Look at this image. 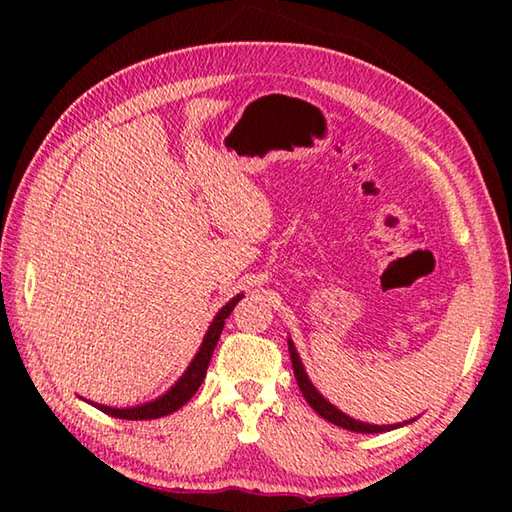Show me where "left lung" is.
<instances>
[{"mask_svg":"<svg viewBox=\"0 0 512 512\" xmlns=\"http://www.w3.org/2000/svg\"><path fill=\"white\" fill-rule=\"evenodd\" d=\"M289 354H291V363H293V375H296V381H298V386H300V391H302V397H305L311 409H314L320 415V418H325L327 422H332V424H336V427H343V429H348V431H357V433L391 431V429L404 427V424L411 422V420H406L404 424L402 422L400 424H368V422H361V420L350 418V415H345L343 411L336 409L332 402H327L325 397L316 391V386L309 381L307 372H305V366H302V361H300L298 352H296V345H293L291 339H289Z\"/></svg>","mask_w":512,"mask_h":512,"instance_id":"1","label":"left lung"}]
</instances>
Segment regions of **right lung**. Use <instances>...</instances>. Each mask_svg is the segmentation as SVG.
Listing matches in <instances>:
<instances>
[{
	"label": "right lung",
	"mask_w": 512,
	"mask_h": 512,
	"mask_svg": "<svg viewBox=\"0 0 512 512\" xmlns=\"http://www.w3.org/2000/svg\"><path fill=\"white\" fill-rule=\"evenodd\" d=\"M241 298H244V293H239V296L232 298L228 305H225L219 311V314L214 316L212 325H210V329H207L205 339L201 343V348H198L196 357L192 359V363H189L187 370L183 372V377H180L167 393L160 395L158 400L146 402V404H140V406H131V409H115V406H103V404H97V402H90V404L97 406L99 411L112 415V418H121V420H155V418H162V415H169L173 411H178L180 406H185L189 400H192L194 393L198 391V386L203 384L207 366H210L214 348H216V343H219V336L223 332L225 318L230 316V311L237 307V302Z\"/></svg>",
	"instance_id": "1"
}]
</instances>
